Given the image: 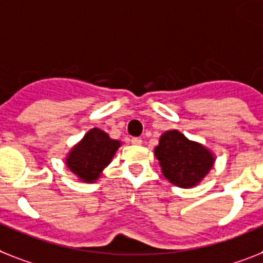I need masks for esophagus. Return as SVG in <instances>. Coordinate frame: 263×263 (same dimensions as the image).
Returning <instances> with one entry per match:
<instances>
[{
    "label": "esophagus",
    "instance_id": "esophagus-1",
    "mask_svg": "<svg viewBox=\"0 0 263 263\" xmlns=\"http://www.w3.org/2000/svg\"><path fill=\"white\" fill-rule=\"evenodd\" d=\"M132 144L138 146V145L142 144V140H141V138H138V137H134V138H132Z\"/></svg>",
    "mask_w": 263,
    "mask_h": 263
}]
</instances>
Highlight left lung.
Masks as SVG:
<instances>
[{"label":"left lung","mask_w":263,"mask_h":263,"mask_svg":"<svg viewBox=\"0 0 263 263\" xmlns=\"http://www.w3.org/2000/svg\"><path fill=\"white\" fill-rule=\"evenodd\" d=\"M155 156L165 179L181 188L197 185L215 162L212 152L199 142L188 140L179 130H168L160 137Z\"/></svg>","instance_id":"1"}]
</instances>
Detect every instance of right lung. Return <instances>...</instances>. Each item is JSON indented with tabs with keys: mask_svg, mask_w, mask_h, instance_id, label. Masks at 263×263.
<instances>
[{
	"mask_svg": "<svg viewBox=\"0 0 263 263\" xmlns=\"http://www.w3.org/2000/svg\"><path fill=\"white\" fill-rule=\"evenodd\" d=\"M119 146L118 140H112L103 130L94 127L69 151L66 164L78 179L84 183H94L111 162Z\"/></svg>",
	"mask_w": 263,
	"mask_h": 263,
	"instance_id": "right-lung-1",
	"label": "right lung"
}]
</instances>
